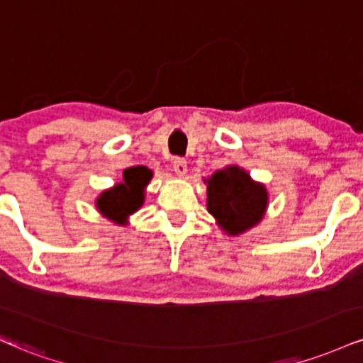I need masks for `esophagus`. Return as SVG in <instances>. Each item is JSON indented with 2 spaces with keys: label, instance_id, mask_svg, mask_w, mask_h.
I'll return each instance as SVG.
<instances>
[{
  "label": "esophagus",
  "instance_id": "1",
  "mask_svg": "<svg viewBox=\"0 0 363 363\" xmlns=\"http://www.w3.org/2000/svg\"><path fill=\"white\" fill-rule=\"evenodd\" d=\"M174 172H176L177 176H186L187 162H186L184 159H176V160H174Z\"/></svg>",
  "mask_w": 363,
  "mask_h": 363
}]
</instances>
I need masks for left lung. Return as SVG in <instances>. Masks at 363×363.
I'll list each match as a JSON object with an SVG mask.
<instances>
[{"label":"left lung","mask_w":363,"mask_h":363,"mask_svg":"<svg viewBox=\"0 0 363 363\" xmlns=\"http://www.w3.org/2000/svg\"><path fill=\"white\" fill-rule=\"evenodd\" d=\"M208 213L230 237H238L264 220L269 206L267 187L253 181L240 165H225L208 179Z\"/></svg>","instance_id":"left-lung-1"}]
</instances>
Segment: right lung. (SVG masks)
Instances as JSON below:
<instances>
[{"instance_id":"obj_1","label":"right lung","mask_w":363,"mask_h":363,"mask_svg":"<svg viewBox=\"0 0 363 363\" xmlns=\"http://www.w3.org/2000/svg\"><path fill=\"white\" fill-rule=\"evenodd\" d=\"M154 177L150 169L137 165L123 170V181L104 189L96 198V209L116 225L128 223V216L137 213L145 201V187Z\"/></svg>"}]
</instances>
